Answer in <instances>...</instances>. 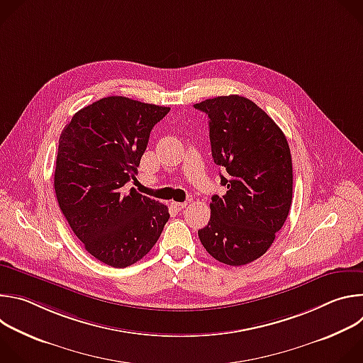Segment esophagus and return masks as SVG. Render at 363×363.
<instances>
[{
    "mask_svg": "<svg viewBox=\"0 0 363 363\" xmlns=\"http://www.w3.org/2000/svg\"><path fill=\"white\" fill-rule=\"evenodd\" d=\"M186 205H188L186 202H171V206L177 211H182Z\"/></svg>",
    "mask_w": 363,
    "mask_h": 363,
    "instance_id": "34e87169",
    "label": "esophagus"
}]
</instances>
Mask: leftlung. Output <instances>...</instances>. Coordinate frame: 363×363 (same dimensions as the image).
Returning a JSON list of instances; mask_svg holds the SVG:
<instances>
[{
	"label": "left lung",
	"mask_w": 363,
	"mask_h": 363,
	"mask_svg": "<svg viewBox=\"0 0 363 363\" xmlns=\"http://www.w3.org/2000/svg\"><path fill=\"white\" fill-rule=\"evenodd\" d=\"M210 119L214 162L227 175L223 196L213 195L211 218L198 237L216 260L244 266L262 257L283 227L293 195L287 139L254 101L238 94L194 105Z\"/></svg>",
	"instance_id": "left-lung-1"
}]
</instances>
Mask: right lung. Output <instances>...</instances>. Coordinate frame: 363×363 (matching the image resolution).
<instances>
[{"mask_svg":"<svg viewBox=\"0 0 363 363\" xmlns=\"http://www.w3.org/2000/svg\"><path fill=\"white\" fill-rule=\"evenodd\" d=\"M169 111L108 96L79 111L62 132L55 171L59 206L87 252L108 266L139 262L169 220L167 205L133 188L123 192L152 128Z\"/></svg>","mask_w":363,"mask_h":363,"instance_id":"1","label":"right lung"}]
</instances>
